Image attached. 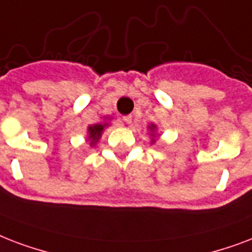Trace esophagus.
<instances>
[{"label": "esophagus", "instance_id": "esophagus-1", "mask_svg": "<svg viewBox=\"0 0 252 252\" xmlns=\"http://www.w3.org/2000/svg\"><path fill=\"white\" fill-rule=\"evenodd\" d=\"M131 116H126V117H124V118H122V121H124L125 124H131Z\"/></svg>", "mask_w": 252, "mask_h": 252}]
</instances>
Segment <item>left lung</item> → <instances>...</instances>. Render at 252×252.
<instances>
[{
    "label": "left lung",
    "instance_id": "8db88e82",
    "mask_svg": "<svg viewBox=\"0 0 252 252\" xmlns=\"http://www.w3.org/2000/svg\"><path fill=\"white\" fill-rule=\"evenodd\" d=\"M148 128H150V131H151V136H155V130H157V126H155L154 124H151L150 126H148ZM151 142L154 143V142H155V139H153Z\"/></svg>",
    "mask_w": 252,
    "mask_h": 252
}]
</instances>
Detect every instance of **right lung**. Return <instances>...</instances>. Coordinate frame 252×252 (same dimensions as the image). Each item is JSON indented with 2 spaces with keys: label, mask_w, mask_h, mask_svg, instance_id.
Segmentation results:
<instances>
[{
  "label": "right lung",
  "mask_w": 252,
  "mask_h": 252,
  "mask_svg": "<svg viewBox=\"0 0 252 252\" xmlns=\"http://www.w3.org/2000/svg\"><path fill=\"white\" fill-rule=\"evenodd\" d=\"M108 126V124L105 122V124H95L92 125L88 127V139L91 140V144H95L98 142V139L102 135V131H104V128Z\"/></svg>",
  "instance_id": "right-lung-1"
}]
</instances>
